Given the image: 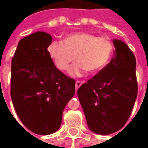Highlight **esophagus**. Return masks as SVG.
<instances>
[{
  "label": "esophagus",
  "mask_w": 148,
  "mask_h": 148,
  "mask_svg": "<svg viewBox=\"0 0 148 148\" xmlns=\"http://www.w3.org/2000/svg\"><path fill=\"white\" fill-rule=\"evenodd\" d=\"M81 84H82V83H81V81H76V83H75V87H76V90L78 89L81 86Z\"/></svg>",
  "instance_id": "1"
}]
</instances>
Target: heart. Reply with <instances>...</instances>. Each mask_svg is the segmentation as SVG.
Masks as SVG:
<instances>
[{"label":"heart","mask_w":148,"mask_h":148,"mask_svg":"<svg viewBox=\"0 0 148 148\" xmlns=\"http://www.w3.org/2000/svg\"><path fill=\"white\" fill-rule=\"evenodd\" d=\"M48 52L60 70L65 71L76 59L70 70L72 76H81L85 71H100L110 60L113 45L108 38L97 37L88 32H74L62 38V42L52 41Z\"/></svg>","instance_id":"1"}]
</instances>
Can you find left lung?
Returning <instances> with one entry per match:
<instances>
[{"label": "left lung", "instance_id": "8db88e82", "mask_svg": "<svg viewBox=\"0 0 148 148\" xmlns=\"http://www.w3.org/2000/svg\"><path fill=\"white\" fill-rule=\"evenodd\" d=\"M113 43L110 62L77 90L88 127L101 135L124 126L138 95L135 57L122 40Z\"/></svg>", "mask_w": 148, "mask_h": 148}]
</instances>
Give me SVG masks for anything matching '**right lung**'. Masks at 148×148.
Here are the masks:
<instances>
[{
	"mask_svg": "<svg viewBox=\"0 0 148 148\" xmlns=\"http://www.w3.org/2000/svg\"><path fill=\"white\" fill-rule=\"evenodd\" d=\"M50 34L38 31L20 40L11 61L10 96L17 116L33 133L58 131L75 81L55 67L47 47Z\"/></svg>",
	"mask_w": 148,
	"mask_h": 148,
	"instance_id": "add662e5",
	"label": "right lung"
}]
</instances>
